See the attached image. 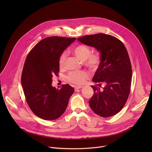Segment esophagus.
<instances>
[{"instance_id":"obj_1","label":"esophagus","mask_w":152,"mask_h":152,"mask_svg":"<svg viewBox=\"0 0 152 152\" xmlns=\"http://www.w3.org/2000/svg\"><path fill=\"white\" fill-rule=\"evenodd\" d=\"M82 87H83L82 86H75V90L76 91L77 90L80 89V88H82Z\"/></svg>"}]
</instances>
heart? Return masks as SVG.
Returning a JSON list of instances; mask_svg holds the SVG:
<instances>
[{"instance_id":"1","label":"heart","mask_w":152,"mask_h":152,"mask_svg":"<svg viewBox=\"0 0 152 152\" xmlns=\"http://www.w3.org/2000/svg\"><path fill=\"white\" fill-rule=\"evenodd\" d=\"M73 53L82 61H84V64L91 69H96L100 63V57L97 53H91L90 49L83 45H79L73 49ZM67 55L63 53L61 55L59 59V64L61 67L64 66L65 61L66 59ZM88 74L85 71H75L71 72L67 79L69 82L76 84H83L85 80L88 78Z\"/></svg>"}]
</instances>
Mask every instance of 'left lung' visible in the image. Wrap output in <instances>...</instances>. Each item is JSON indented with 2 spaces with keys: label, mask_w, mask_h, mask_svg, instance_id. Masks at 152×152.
Segmentation results:
<instances>
[{
  "label": "left lung",
  "mask_w": 152,
  "mask_h": 152,
  "mask_svg": "<svg viewBox=\"0 0 152 152\" xmlns=\"http://www.w3.org/2000/svg\"><path fill=\"white\" fill-rule=\"evenodd\" d=\"M77 40L100 53L99 66L93 81L102 82L105 86L100 90L91 86L94 90L89 101L91 110L102 117L113 116L123 109L131 90L132 72L126 48L118 38L104 34L85 35Z\"/></svg>",
  "instance_id": "8db88e82"
}]
</instances>
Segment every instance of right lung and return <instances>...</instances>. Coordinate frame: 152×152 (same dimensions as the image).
I'll return each mask as SVG.
<instances>
[{
	"instance_id": "obj_1",
	"label": "right lung",
	"mask_w": 152,
	"mask_h": 152,
	"mask_svg": "<svg viewBox=\"0 0 152 152\" xmlns=\"http://www.w3.org/2000/svg\"><path fill=\"white\" fill-rule=\"evenodd\" d=\"M76 39L46 38L38 42L26 57L21 74V86L31 110L43 120H53L60 117L75 91L69 84L56 89L52 82L53 76H57L59 71L61 55Z\"/></svg>"
}]
</instances>
